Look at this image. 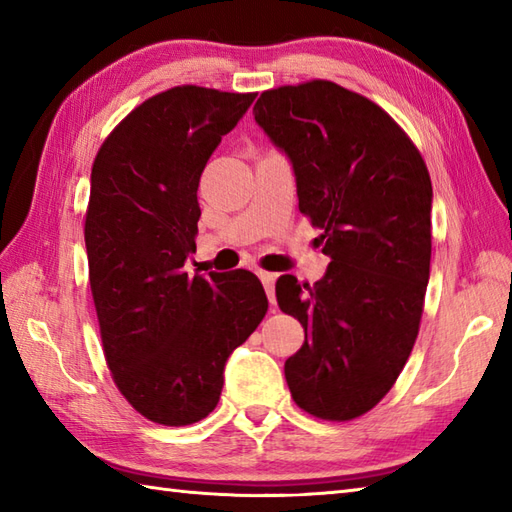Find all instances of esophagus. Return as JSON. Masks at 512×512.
I'll list each match as a JSON object with an SVG mask.
<instances>
[{
	"instance_id": "obj_1",
	"label": "esophagus",
	"mask_w": 512,
	"mask_h": 512,
	"mask_svg": "<svg viewBox=\"0 0 512 512\" xmlns=\"http://www.w3.org/2000/svg\"><path fill=\"white\" fill-rule=\"evenodd\" d=\"M259 279H262L270 303H275V279H277V275L268 273V270H259Z\"/></svg>"
}]
</instances>
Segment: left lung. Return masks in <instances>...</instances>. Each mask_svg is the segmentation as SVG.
<instances>
[{
    "label": "left lung",
    "instance_id": "8db88e82",
    "mask_svg": "<svg viewBox=\"0 0 512 512\" xmlns=\"http://www.w3.org/2000/svg\"><path fill=\"white\" fill-rule=\"evenodd\" d=\"M257 125L290 158L299 211L332 262L317 284L277 279L306 330L286 361L297 405L323 420L376 407L416 343L431 264V178L383 107L332 81L266 90Z\"/></svg>",
    "mask_w": 512,
    "mask_h": 512
}]
</instances>
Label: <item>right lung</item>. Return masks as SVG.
Wrapping results in <instances>:
<instances>
[{
  "mask_svg": "<svg viewBox=\"0 0 512 512\" xmlns=\"http://www.w3.org/2000/svg\"><path fill=\"white\" fill-rule=\"evenodd\" d=\"M255 96L198 85L160 92L114 127L92 165L85 248L105 361L129 405L167 427L209 416L226 358L268 310L248 270L184 273L202 171Z\"/></svg>",
  "mask_w": 512,
  "mask_h": 512,
  "instance_id": "add662e5",
  "label": "right lung"
}]
</instances>
